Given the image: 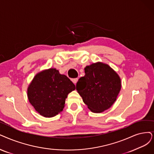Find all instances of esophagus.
Instances as JSON below:
<instances>
[{
	"instance_id": "1",
	"label": "esophagus",
	"mask_w": 154,
	"mask_h": 154,
	"mask_svg": "<svg viewBox=\"0 0 154 154\" xmlns=\"http://www.w3.org/2000/svg\"><path fill=\"white\" fill-rule=\"evenodd\" d=\"M78 78H74V79H72V82L75 83V84H76V83H77V82H78Z\"/></svg>"
}]
</instances>
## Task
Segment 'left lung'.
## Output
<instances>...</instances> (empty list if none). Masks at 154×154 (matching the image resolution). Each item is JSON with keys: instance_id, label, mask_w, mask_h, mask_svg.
<instances>
[{"instance_id": "1", "label": "left lung", "mask_w": 154, "mask_h": 154, "mask_svg": "<svg viewBox=\"0 0 154 154\" xmlns=\"http://www.w3.org/2000/svg\"><path fill=\"white\" fill-rule=\"evenodd\" d=\"M85 72L76 83V90L83 102L95 113L110 108L121 90L119 75L109 65L100 62L86 66Z\"/></svg>"}]
</instances>
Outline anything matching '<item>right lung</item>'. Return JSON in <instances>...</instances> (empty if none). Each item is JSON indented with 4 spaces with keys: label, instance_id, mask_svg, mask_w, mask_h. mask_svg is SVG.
I'll list each match as a JSON object with an SVG mask.
<instances>
[{
    "label": "right lung",
    "instance_id": "1",
    "mask_svg": "<svg viewBox=\"0 0 154 154\" xmlns=\"http://www.w3.org/2000/svg\"><path fill=\"white\" fill-rule=\"evenodd\" d=\"M75 85L55 68L36 74L28 88V98L36 111L45 118L57 115L64 107L67 95Z\"/></svg>",
    "mask_w": 154,
    "mask_h": 154
}]
</instances>
